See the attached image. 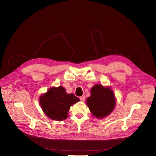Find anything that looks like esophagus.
Segmentation results:
<instances>
[{
    "label": "esophagus",
    "instance_id": "34e87169",
    "mask_svg": "<svg viewBox=\"0 0 156 156\" xmlns=\"http://www.w3.org/2000/svg\"><path fill=\"white\" fill-rule=\"evenodd\" d=\"M80 100H81L82 102H84L85 101V96H82V97H80Z\"/></svg>",
    "mask_w": 156,
    "mask_h": 156
}]
</instances>
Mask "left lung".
<instances>
[{
    "instance_id": "obj_1",
    "label": "left lung",
    "mask_w": 156,
    "mask_h": 156,
    "mask_svg": "<svg viewBox=\"0 0 156 156\" xmlns=\"http://www.w3.org/2000/svg\"><path fill=\"white\" fill-rule=\"evenodd\" d=\"M86 105L94 117L103 119L111 114L116 105V98L110 86L96 84L91 89Z\"/></svg>"
}]
</instances>
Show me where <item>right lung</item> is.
<instances>
[{
  "instance_id": "obj_1",
  "label": "right lung",
  "mask_w": 156,
  "mask_h": 156,
  "mask_svg": "<svg viewBox=\"0 0 156 156\" xmlns=\"http://www.w3.org/2000/svg\"><path fill=\"white\" fill-rule=\"evenodd\" d=\"M39 104L44 113L52 120L62 121L68 117L71 105L80 101L72 93L68 94L63 86L52 87L40 95Z\"/></svg>"
}]
</instances>
